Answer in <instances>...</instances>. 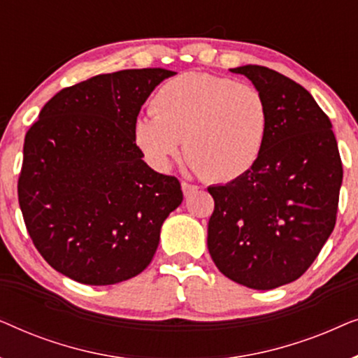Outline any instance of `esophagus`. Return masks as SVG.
<instances>
[{
	"mask_svg": "<svg viewBox=\"0 0 358 358\" xmlns=\"http://www.w3.org/2000/svg\"><path fill=\"white\" fill-rule=\"evenodd\" d=\"M180 187H182V192H184L185 197H189V195H192L194 192H197V190H199V185L190 184V182H185V180H182V184H180Z\"/></svg>",
	"mask_w": 358,
	"mask_h": 358,
	"instance_id": "34e87169",
	"label": "esophagus"
}]
</instances>
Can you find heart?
Here are the masks:
<instances>
[{
    "instance_id": "obj_1",
    "label": "heart",
    "mask_w": 358,
    "mask_h": 358,
    "mask_svg": "<svg viewBox=\"0 0 358 358\" xmlns=\"http://www.w3.org/2000/svg\"><path fill=\"white\" fill-rule=\"evenodd\" d=\"M153 117L134 125L135 143L155 168L179 155L212 180L236 179L252 168L268 131V106L257 87L208 73L166 81L150 104Z\"/></svg>"
}]
</instances>
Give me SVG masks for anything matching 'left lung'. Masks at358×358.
Wrapping results in <instances>:
<instances>
[{"label":"left lung","mask_w":358,"mask_h":358,"mask_svg":"<svg viewBox=\"0 0 358 358\" xmlns=\"http://www.w3.org/2000/svg\"><path fill=\"white\" fill-rule=\"evenodd\" d=\"M268 106V131L248 173L208 187V252L218 271L254 290L300 278L336 224L342 161L331 120L305 87L259 65L233 68Z\"/></svg>","instance_id":"obj_1"}]
</instances>
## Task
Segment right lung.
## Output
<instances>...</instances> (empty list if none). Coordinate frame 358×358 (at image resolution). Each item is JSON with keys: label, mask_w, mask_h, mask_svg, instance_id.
Masks as SVG:
<instances>
[{"label": "right lung", "mask_w": 358, "mask_h": 358, "mask_svg": "<svg viewBox=\"0 0 358 358\" xmlns=\"http://www.w3.org/2000/svg\"><path fill=\"white\" fill-rule=\"evenodd\" d=\"M173 75L141 68L92 76L57 92L27 130L19 207L34 246L63 275L112 285L153 259L182 190L141 159L134 125L151 91Z\"/></svg>", "instance_id": "right-lung-1"}]
</instances>
